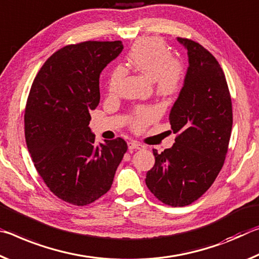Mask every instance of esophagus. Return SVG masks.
<instances>
[{"label":"esophagus","instance_id":"obj_1","mask_svg":"<svg viewBox=\"0 0 259 259\" xmlns=\"http://www.w3.org/2000/svg\"><path fill=\"white\" fill-rule=\"evenodd\" d=\"M128 149H145V146L140 145V143L132 141L128 142Z\"/></svg>","mask_w":259,"mask_h":259}]
</instances>
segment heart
Returning a JSON list of instances; mask_svg holds the SVG:
<instances>
[{"mask_svg":"<svg viewBox=\"0 0 259 259\" xmlns=\"http://www.w3.org/2000/svg\"><path fill=\"white\" fill-rule=\"evenodd\" d=\"M126 65L146 78L152 80L156 91L163 96H172L181 86L184 70L178 59L163 41L155 37L141 40L135 44L126 57ZM125 75L122 69H116L110 75L108 91L110 95H116ZM158 113L154 108H140L132 120V128L141 132L156 120Z\"/></svg>","mask_w":259,"mask_h":259,"instance_id":"obj_1","label":"heart"}]
</instances>
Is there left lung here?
Listing matches in <instances>:
<instances>
[{
	"instance_id": "left-lung-1",
	"label": "left lung",
	"mask_w": 259,
	"mask_h": 259,
	"mask_svg": "<svg viewBox=\"0 0 259 259\" xmlns=\"http://www.w3.org/2000/svg\"><path fill=\"white\" fill-rule=\"evenodd\" d=\"M187 49L189 66L169 112L177 133L172 148L154 149L155 165L146 185L160 202L185 206L211 187L230 143L233 112L225 74L212 54L197 42L177 37Z\"/></svg>"
}]
</instances>
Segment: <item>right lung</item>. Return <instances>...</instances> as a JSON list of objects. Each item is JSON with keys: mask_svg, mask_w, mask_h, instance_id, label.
Listing matches in <instances>:
<instances>
[{"mask_svg": "<svg viewBox=\"0 0 259 259\" xmlns=\"http://www.w3.org/2000/svg\"><path fill=\"white\" fill-rule=\"evenodd\" d=\"M122 49L121 41L66 46L47 59L29 91L27 149L47 187L70 204H91L107 193L127 151L121 138L95 146L90 127L101 72Z\"/></svg>", "mask_w": 259, "mask_h": 259, "instance_id": "1", "label": "right lung"}]
</instances>
